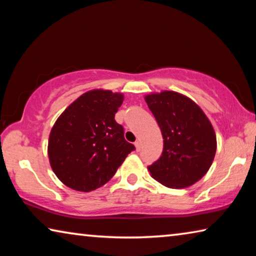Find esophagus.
I'll use <instances>...</instances> for the list:
<instances>
[{
    "mask_svg": "<svg viewBox=\"0 0 256 256\" xmlns=\"http://www.w3.org/2000/svg\"><path fill=\"white\" fill-rule=\"evenodd\" d=\"M134 146H136V151H140V149H141V142L140 141H136L134 142Z\"/></svg>",
    "mask_w": 256,
    "mask_h": 256,
    "instance_id": "1",
    "label": "esophagus"
}]
</instances>
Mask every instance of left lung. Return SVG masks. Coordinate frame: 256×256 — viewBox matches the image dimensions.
Masks as SVG:
<instances>
[{
  "label": "left lung",
  "mask_w": 256,
  "mask_h": 256,
  "mask_svg": "<svg viewBox=\"0 0 256 256\" xmlns=\"http://www.w3.org/2000/svg\"><path fill=\"white\" fill-rule=\"evenodd\" d=\"M144 100L164 138L162 154L148 170L167 188H190L206 174L214 159V126L198 104L180 92H152Z\"/></svg>",
  "instance_id": "1"
}]
</instances>
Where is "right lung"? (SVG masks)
Segmentation results:
<instances>
[{
	"instance_id": "1",
	"label": "right lung",
	"mask_w": 256,
	"mask_h": 256,
	"mask_svg": "<svg viewBox=\"0 0 256 256\" xmlns=\"http://www.w3.org/2000/svg\"><path fill=\"white\" fill-rule=\"evenodd\" d=\"M123 100L120 92L94 89L81 94L56 120L47 152L52 170L68 188L80 192L100 188L134 150L115 120Z\"/></svg>"
}]
</instances>
